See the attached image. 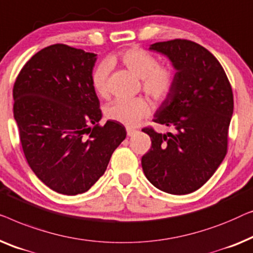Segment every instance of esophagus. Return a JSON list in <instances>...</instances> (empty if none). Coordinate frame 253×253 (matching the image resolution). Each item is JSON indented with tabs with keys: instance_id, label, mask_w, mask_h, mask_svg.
<instances>
[{
	"instance_id": "1",
	"label": "esophagus",
	"mask_w": 253,
	"mask_h": 253,
	"mask_svg": "<svg viewBox=\"0 0 253 253\" xmlns=\"http://www.w3.org/2000/svg\"><path fill=\"white\" fill-rule=\"evenodd\" d=\"M126 131H127V135H128V136H131V135H133L136 130H135L134 128H129V127H128V128H126Z\"/></svg>"
}]
</instances>
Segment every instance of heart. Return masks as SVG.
<instances>
[{
  "label": "heart",
  "instance_id": "heart-1",
  "mask_svg": "<svg viewBox=\"0 0 253 253\" xmlns=\"http://www.w3.org/2000/svg\"><path fill=\"white\" fill-rule=\"evenodd\" d=\"M109 62L122 63L134 76L141 78L142 90L155 101H164L173 90L175 84L174 70L169 65L158 64L157 57L144 49L138 47L125 49L112 56ZM109 72L110 64L108 62L98 64L92 70V88L101 97H106L109 94ZM150 112V103L143 97L119 98L108 106L105 116L112 122L133 127Z\"/></svg>",
  "mask_w": 253,
  "mask_h": 253
}]
</instances>
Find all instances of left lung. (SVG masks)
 I'll return each instance as SVG.
<instances>
[{"label":"left lung","instance_id":"obj_1","mask_svg":"<svg viewBox=\"0 0 253 253\" xmlns=\"http://www.w3.org/2000/svg\"><path fill=\"white\" fill-rule=\"evenodd\" d=\"M150 49L166 55L176 69L173 90L154 119L174 131L159 134L151 126L142 129L151 138L142 169L158 189L190 194L208 182L227 154L232 86L219 60L196 42L174 39Z\"/></svg>","mask_w":253,"mask_h":253}]
</instances>
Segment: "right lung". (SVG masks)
I'll list each match as a JSON object with an SVG mask.
<instances>
[{"mask_svg":"<svg viewBox=\"0 0 253 253\" xmlns=\"http://www.w3.org/2000/svg\"><path fill=\"white\" fill-rule=\"evenodd\" d=\"M96 56L51 44L31 57L13 84V117L28 165L45 186L70 196L94 186L126 137L123 124L99 125L91 84Z\"/></svg>","mask_w":253,"mask_h":253,"instance_id":"obj_1","label":"right lung"}]
</instances>
